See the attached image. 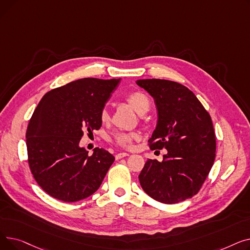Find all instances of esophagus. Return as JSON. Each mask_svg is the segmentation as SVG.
<instances>
[{"label":"esophagus","mask_w":250,"mask_h":250,"mask_svg":"<svg viewBox=\"0 0 250 250\" xmlns=\"http://www.w3.org/2000/svg\"><path fill=\"white\" fill-rule=\"evenodd\" d=\"M126 156H128L127 153H118V154L115 155V159L116 160L122 159V158H124V157H126Z\"/></svg>","instance_id":"1"}]
</instances>
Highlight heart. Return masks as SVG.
Wrapping results in <instances>:
<instances>
[{"label": "heart", "instance_id": "heart-1", "mask_svg": "<svg viewBox=\"0 0 250 250\" xmlns=\"http://www.w3.org/2000/svg\"><path fill=\"white\" fill-rule=\"evenodd\" d=\"M125 102L132 107L137 113L144 114L146 113L150 107V102L148 97L140 91H134L129 93L125 97ZM109 112L107 108H103L100 112V121L105 124L109 122ZM139 138L137 133H120L116 134L113 138V143L118 147H122L125 149H128L133 146V143L135 140Z\"/></svg>", "mask_w": 250, "mask_h": 250}]
</instances>
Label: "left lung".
Masks as SVG:
<instances>
[{
  "label": "left lung",
  "mask_w": 250,
  "mask_h": 250,
  "mask_svg": "<svg viewBox=\"0 0 250 250\" xmlns=\"http://www.w3.org/2000/svg\"><path fill=\"white\" fill-rule=\"evenodd\" d=\"M137 84L154 98L158 114L149 146L167 150L162 162L145 163L139 175L141 187L163 204L190 199L200 191L215 161L212 118L192 92L177 82L146 79Z\"/></svg>",
  "instance_id": "left-lung-1"
}]
</instances>
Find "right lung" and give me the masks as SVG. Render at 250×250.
Returning <instances> with one entry per match:
<instances>
[{"mask_svg": "<svg viewBox=\"0 0 250 250\" xmlns=\"http://www.w3.org/2000/svg\"><path fill=\"white\" fill-rule=\"evenodd\" d=\"M121 79L84 78L48 91L35 108L26 132L31 173L47 194L74 203L101 186L114 157L79 146L84 132L101 127L100 112Z\"/></svg>", "mask_w": 250, "mask_h": 250, "instance_id": "right-lung-1", "label": "right lung"}]
</instances>
